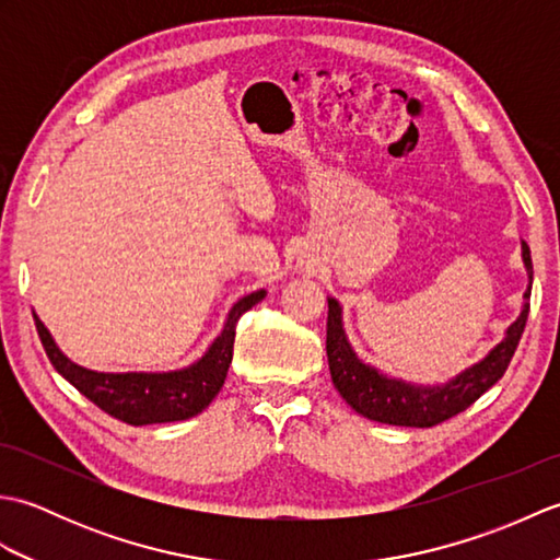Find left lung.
I'll return each mask as SVG.
<instances>
[{"instance_id": "left-lung-1", "label": "left lung", "mask_w": 560, "mask_h": 560, "mask_svg": "<svg viewBox=\"0 0 560 560\" xmlns=\"http://www.w3.org/2000/svg\"><path fill=\"white\" fill-rule=\"evenodd\" d=\"M522 259L529 273V289L525 291V305L513 325L508 327L505 339L489 351L483 361L474 363L445 385L423 387L411 385L404 380L387 377L375 368L365 365L353 353L351 343L343 335L341 305L335 299H327V361L331 383L339 395L347 399L353 411L377 423L409 425V428H431L443 423L471 407L486 389H491L508 371L520 343L522 331L529 315V293H532V255L527 243H522Z\"/></svg>"}]
</instances>
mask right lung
I'll use <instances>...</instances> for the list:
<instances>
[{
  "instance_id": "1",
  "label": "right lung",
  "mask_w": 560,
  "mask_h": 560,
  "mask_svg": "<svg viewBox=\"0 0 560 560\" xmlns=\"http://www.w3.org/2000/svg\"><path fill=\"white\" fill-rule=\"evenodd\" d=\"M267 291H255L237 301L223 331L213 339L209 351L197 363L173 373H96L89 368L71 363L67 355L57 349L50 331L33 313L35 329L43 341L47 359L55 371L69 380L83 397L91 399L98 409L110 413L113 419L129 425L149 423H171L192 419L201 409H207L211 399L223 387L225 373L233 361L235 325L243 313L265 299Z\"/></svg>"
}]
</instances>
